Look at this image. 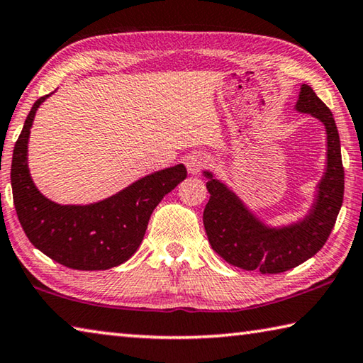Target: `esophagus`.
Here are the masks:
<instances>
[{
	"label": "esophagus",
	"instance_id": "1",
	"mask_svg": "<svg viewBox=\"0 0 363 363\" xmlns=\"http://www.w3.org/2000/svg\"><path fill=\"white\" fill-rule=\"evenodd\" d=\"M211 158L205 155V153H190V155L186 157V167H187V171L190 174H199L201 169L206 168L208 164H210Z\"/></svg>",
	"mask_w": 363,
	"mask_h": 363
}]
</instances>
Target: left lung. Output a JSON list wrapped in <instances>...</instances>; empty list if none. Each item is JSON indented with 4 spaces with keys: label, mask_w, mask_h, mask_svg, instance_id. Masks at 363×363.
<instances>
[{
    "label": "left lung",
    "mask_w": 363,
    "mask_h": 363,
    "mask_svg": "<svg viewBox=\"0 0 363 363\" xmlns=\"http://www.w3.org/2000/svg\"><path fill=\"white\" fill-rule=\"evenodd\" d=\"M296 110L320 120L327 131V173L318 184L315 203L298 224L274 229L264 225L223 182L205 171L210 200L203 224L211 248L232 266L261 274H280L314 256L328 240L344 195L340 134L330 108L311 86H301Z\"/></svg>",
    "instance_id": "8db88e82"
}]
</instances>
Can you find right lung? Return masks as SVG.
<instances>
[{
    "instance_id": "1",
    "label": "right lung",
    "mask_w": 363,
    "mask_h": 363,
    "mask_svg": "<svg viewBox=\"0 0 363 363\" xmlns=\"http://www.w3.org/2000/svg\"><path fill=\"white\" fill-rule=\"evenodd\" d=\"M51 94L33 104L14 145L11 186L17 218L33 247L65 267L106 270L120 266L136 253L150 214L186 179L187 169L176 164L157 171L93 205L54 203L35 187L27 164L30 128L36 110Z\"/></svg>"
}]
</instances>
